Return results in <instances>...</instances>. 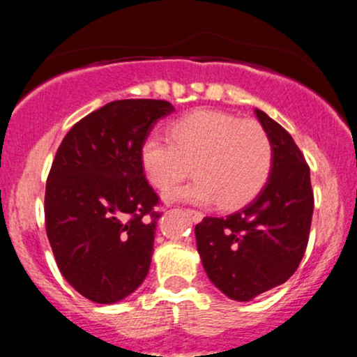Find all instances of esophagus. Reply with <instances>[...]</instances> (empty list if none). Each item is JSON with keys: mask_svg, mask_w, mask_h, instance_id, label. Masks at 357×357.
I'll use <instances>...</instances> for the list:
<instances>
[{"mask_svg": "<svg viewBox=\"0 0 357 357\" xmlns=\"http://www.w3.org/2000/svg\"><path fill=\"white\" fill-rule=\"evenodd\" d=\"M188 215H190V218L195 221V223H198V221L203 220V213L198 211V210H191V208H188L186 210Z\"/></svg>", "mask_w": 357, "mask_h": 357, "instance_id": "1", "label": "esophagus"}]
</instances>
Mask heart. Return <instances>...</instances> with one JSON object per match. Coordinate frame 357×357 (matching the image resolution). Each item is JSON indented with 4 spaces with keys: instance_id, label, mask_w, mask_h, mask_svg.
Returning <instances> with one entry per match:
<instances>
[{
    "instance_id": "obj_1",
    "label": "heart",
    "mask_w": 357,
    "mask_h": 357,
    "mask_svg": "<svg viewBox=\"0 0 357 357\" xmlns=\"http://www.w3.org/2000/svg\"><path fill=\"white\" fill-rule=\"evenodd\" d=\"M141 161L149 183L167 191L195 173L191 184L169 195L174 199L221 208L252 202L268 181L273 147L257 121H240L218 110H196L169 126V141L149 136Z\"/></svg>"
}]
</instances>
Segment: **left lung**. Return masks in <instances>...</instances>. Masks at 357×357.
<instances>
[{"label":"left lung","mask_w":357,"mask_h":357,"mask_svg":"<svg viewBox=\"0 0 357 357\" xmlns=\"http://www.w3.org/2000/svg\"><path fill=\"white\" fill-rule=\"evenodd\" d=\"M273 147V165L260 195L241 210L195 227L206 275L233 301L282 285L296 273L309 241L314 191L309 165L292 136L255 110Z\"/></svg>","instance_id":"obj_1"}]
</instances>
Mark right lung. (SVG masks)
<instances>
[{"instance_id": "right-lung-1", "label": "right lung", "mask_w": 357, "mask_h": 357, "mask_svg": "<svg viewBox=\"0 0 357 357\" xmlns=\"http://www.w3.org/2000/svg\"><path fill=\"white\" fill-rule=\"evenodd\" d=\"M167 100H116L63 137L45 190V228L61 275L97 304L132 294L149 272L161 213L141 147Z\"/></svg>"}]
</instances>
